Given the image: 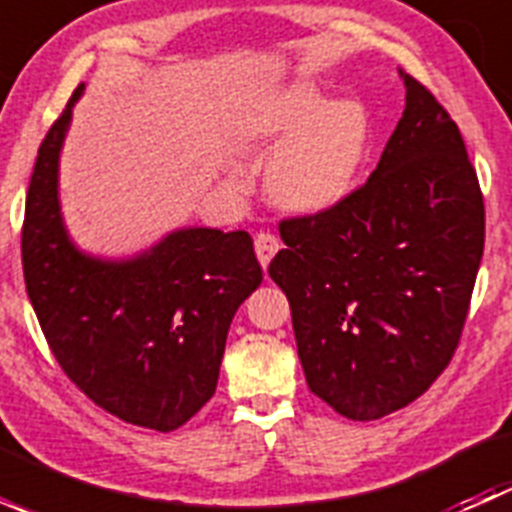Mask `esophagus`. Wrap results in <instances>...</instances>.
<instances>
[{
	"mask_svg": "<svg viewBox=\"0 0 512 512\" xmlns=\"http://www.w3.org/2000/svg\"><path fill=\"white\" fill-rule=\"evenodd\" d=\"M280 240H277V235H272V232H257L255 235V252H257V260H260V265L265 267L272 262V257L280 252Z\"/></svg>",
	"mask_w": 512,
	"mask_h": 512,
	"instance_id": "1",
	"label": "esophagus"
}]
</instances>
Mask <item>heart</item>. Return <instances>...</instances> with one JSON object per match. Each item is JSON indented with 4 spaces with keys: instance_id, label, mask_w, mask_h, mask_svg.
I'll return each instance as SVG.
<instances>
[{
    "instance_id": "obj_1",
    "label": "heart",
    "mask_w": 512,
    "mask_h": 512,
    "mask_svg": "<svg viewBox=\"0 0 512 512\" xmlns=\"http://www.w3.org/2000/svg\"><path fill=\"white\" fill-rule=\"evenodd\" d=\"M255 133L285 141L265 170L270 198L294 213H322L354 188L369 143V116L352 98L324 103L322 91L297 81L262 108Z\"/></svg>"
}]
</instances>
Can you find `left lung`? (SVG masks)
I'll return each instance as SVG.
<instances>
[{
  "mask_svg": "<svg viewBox=\"0 0 512 512\" xmlns=\"http://www.w3.org/2000/svg\"><path fill=\"white\" fill-rule=\"evenodd\" d=\"M379 165L342 203L280 223L270 277L287 294L304 376L352 421L416 401L451 361L483 257L485 210L456 121L404 74Z\"/></svg>",
  "mask_w": 512,
  "mask_h": 512,
  "instance_id": "8db88e82",
  "label": "left lung"
}]
</instances>
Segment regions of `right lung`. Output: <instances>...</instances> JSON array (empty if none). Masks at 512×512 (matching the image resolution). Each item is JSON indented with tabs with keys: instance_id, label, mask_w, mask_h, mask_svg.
I'll use <instances>...</instances> for the list:
<instances>
[{
	"instance_id": "1",
	"label": "right lung",
	"mask_w": 512,
	"mask_h": 512,
	"mask_svg": "<svg viewBox=\"0 0 512 512\" xmlns=\"http://www.w3.org/2000/svg\"><path fill=\"white\" fill-rule=\"evenodd\" d=\"M39 146L24 208L29 302L64 374L108 414L168 433L215 394L227 329L260 287L245 230L183 227L128 260L71 242L59 205V158L74 103Z\"/></svg>"
}]
</instances>
